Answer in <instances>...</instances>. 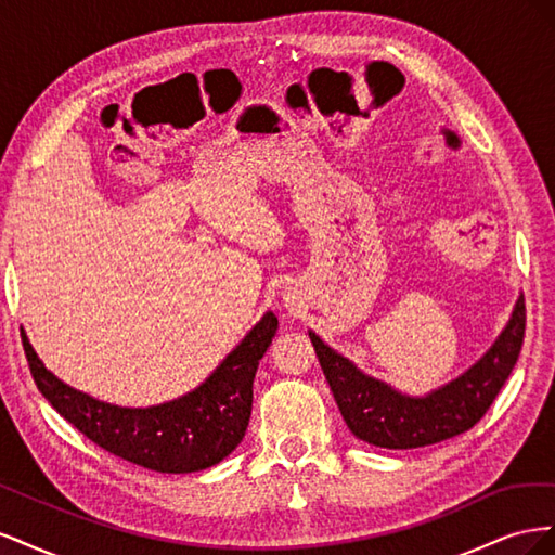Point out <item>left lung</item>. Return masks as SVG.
Instances as JSON below:
<instances>
[{
	"label": "left lung",
	"mask_w": 555,
	"mask_h": 555,
	"mask_svg": "<svg viewBox=\"0 0 555 555\" xmlns=\"http://www.w3.org/2000/svg\"><path fill=\"white\" fill-rule=\"evenodd\" d=\"M310 333L317 359L338 402L347 428L359 440L384 449H416L442 442L473 428L491 408L520 354L526 333V304L516 298L507 326L486 354L426 396H410L365 375L347 357Z\"/></svg>",
	"instance_id": "left-lung-1"
}]
</instances>
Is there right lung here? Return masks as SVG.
I'll return each mask as SVG.
<instances>
[{
    "label": "right lung",
    "mask_w": 555,
    "mask_h": 555,
    "mask_svg": "<svg viewBox=\"0 0 555 555\" xmlns=\"http://www.w3.org/2000/svg\"><path fill=\"white\" fill-rule=\"evenodd\" d=\"M278 333L268 310L194 391L150 408H120L64 384L48 371L23 331V347L39 391L94 444L129 463L166 475L212 467L236 449L249 424L251 382Z\"/></svg>",
    "instance_id": "right-lung-1"
}]
</instances>
